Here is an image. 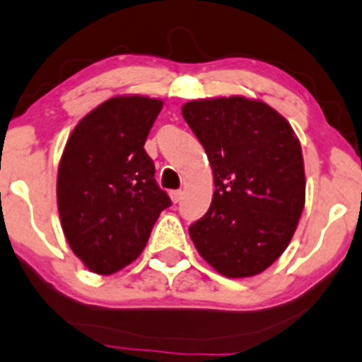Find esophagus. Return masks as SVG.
Here are the masks:
<instances>
[{
  "mask_svg": "<svg viewBox=\"0 0 362 362\" xmlns=\"http://www.w3.org/2000/svg\"><path fill=\"white\" fill-rule=\"evenodd\" d=\"M170 200H173L174 204H180V202L182 200L181 189H174V192H170Z\"/></svg>",
  "mask_w": 362,
  "mask_h": 362,
  "instance_id": "obj_1",
  "label": "esophagus"
}]
</instances>
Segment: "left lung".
<instances>
[{"label":"left lung","instance_id":"obj_1","mask_svg":"<svg viewBox=\"0 0 362 362\" xmlns=\"http://www.w3.org/2000/svg\"><path fill=\"white\" fill-rule=\"evenodd\" d=\"M181 110L205 148L216 186L207 214L188 228L198 254L228 278L262 273L288 247L304 211L298 138L259 100H195Z\"/></svg>","mask_w":362,"mask_h":362}]
</instances>
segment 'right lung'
<instances>
[{
  "label": "right lung",
  "mask_w": 362,
  "mask_h": 362,
  "mask_svg": "<svg viewBox=\"0 0 362 362\" xmlns=\"http://www.w3.org/2000/svg\"><path fill=\"white\" fill-rule=\"evenodd\" d=\"M162 102L107 100L74 127L58 165L57 200L69 245L89 271L112 274L139 257L170 198L145 141Z\"/></svg>",
  "instance_id": "1"
}]
</instances>
